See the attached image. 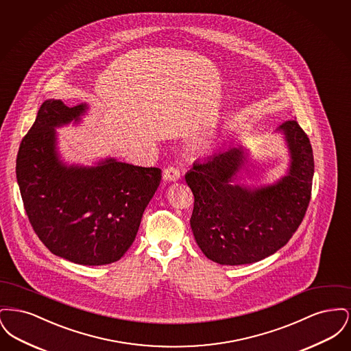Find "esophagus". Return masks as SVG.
<instances>
[{"mask_svg":"<svg viewBox=\"0 0 351 351\" xmlns=\"http://www.w3.org/2000/svg\"><path fill=\"white\" fill-rule=\"evenodd\" d=\"M180 171L179 168L167 167L163 169V179L167 182H176L180 179Z\"/></svg>","mask_w":351,"mask_h":351,"instance_id":"esophagus-1","label":"esophagus"}]
</instances>
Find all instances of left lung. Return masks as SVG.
I'll use <instances>...</instances> for the list:
<instances>
[{
  "mask_svg": "<svg viewBox=\"0 0 351 351\" xmlns=\"http://www.w3.org/2000/svg\"><path fill=\"white\" fill-rule=\"evenodd\" d=\"M275 133L283 135L289 155L285 175L265 185L235 183L247 165L242 145L195 162L185 180L195 196L191 228L206 258L239 266L275 254L300 226L311 200L313 151L296 121Z\"/></svg>",
  "mask_w": 351,
  "mask_h": 351,
  "instance_id": "left-lung-1",
  "label": "left lung"
}]
</instances>
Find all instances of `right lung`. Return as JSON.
I'll list each match as a JSON object with an SVG mask.
<instances>
[{
    "label": "right lung",
    "mask_w": 351,
    "mask_h": 351,
    "mask_svg": "<svg viewBox=\"0 0 351 351\" xmlns=\"http://www.w3.org/2000/svg\"><path fill=\"white\" fill-rule=\"evenodd\" d=\"M89 105L46 100L17 155V182L34 232L49 250L83 266L117 262L138 233L162 171L104 158L69 165L58 150L56 129L79 125Z\"/></svg>",
    "instance_id": "add662e5"
}]
</instances>
